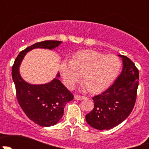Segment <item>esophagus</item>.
<instances>
[{
    "instance_id": "34e87169",
    "label": "esophagus",
    "mask_w": 149,
    "mask_h": 149,
    "mask_svg": "<svg viewBox=\"0 0 149 149\" xmlns=\"http://www.w3.org/2000/svg\"><path fill=\"white\" fill-rule=\"evenodd\" d=\"M75 100H82L84 99H85L86 97L84 96H80V95H75L74 97Z\"/></svg>"
}]
</instances>
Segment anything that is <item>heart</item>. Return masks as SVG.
<instances>
[{"instance_id": "1", "label": "heart", "mask_w": 149, "mask_h": 149, "mask_svg": "<svg viewBox=\"0 0 149 149\" xmlns=\"http://www.w3.org/2000/svg\"><path fill=\"white\" fill-rule=\"evenodd\" d=\"M121 62L115 55H106L95 50L76 52L71 61H63L60 66L61 76L68 88L80 80L90 93L101 92L109 86L119 74Z\"/></svg>"}]
</instances>
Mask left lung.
<instances>
[{"label":"left lung","mask_w":149,"mask_h":149,"mask_svg":"<svg viewBox=\"0 0 149 149\" xmlns=\"http://www.w3.org/2000/svg\"><path fill=\"white\" fill-rule=\"evenodd\" d=\"M119 56L123 60V71L110 87L93 97L94 109L86 115L87 123L97 130H109L120 124L136 103L139 70L127 57Z\"/></svg>","instance_id":"left-lung-1"}]
</instances>
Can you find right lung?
<instances>
[{"instance_id":"1","label":"right lung","mask_w":149,"mask_h":149,"mask_svg":"<svg viewBox=\"0 0 149 149\" xmlns=\"http://www.w3.org/2000/svg\"><path fill=\"white\" fill-rule=\"evenodd\" d=\"M61 43V41L46 40L28 47L19 54L12 67V78L19 105L31 120L42 127L58 123L63 115L65 104L73 100V95L58 79L59 73L49 83L34 85L22 79L19 66L29 51L35 48L53 49Z\"/></svg>"}]
</instances>
